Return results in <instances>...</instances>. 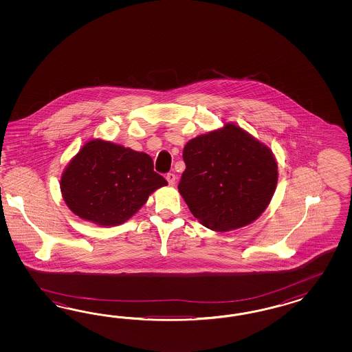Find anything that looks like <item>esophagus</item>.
Wrapping results in <instances>:
<instances>
[{
  "mask_svg": "<svg viewBox=\"0 0 352 352\" xmlns=\"http://www.w3.org/2000/svg\"><path fill=\"white\" fill-rule=\"evenodd\" d=\"M166 181L170 184V186H175L177 183V175L174 173H168L166 174Z\"/></svg>",
  "mask_w": 352,
  "mask_h": 352,
  "instance_id": "esophagus-1",
  "label": "esophagus"
}]
</instances>
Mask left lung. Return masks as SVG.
<instances>
[{
	"label": "left lung",
	"mask_w": 352,
	"mask_h": 352,
	"mask_svg": "<svg viewBox=\"0 0 352 352\" xmlns=\"http://www.w3.org/2000/svg\"><path fill=\"white\" fill-rule=\"evenodd\" d=\"M183 160L178 190L193 217L214 231L254 222L276 190L272 151L234 124L191 139Z\"/></svg>",
	"instance_id": "obj_1"
}]
</instances>
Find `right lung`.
Listing matches in <instances>:
<instances>
[{
	"mask_svg": "<svg viewBox=\"0 0 352 352\" xmlns=\"http://www.w3.org/2000/svg\"><path fill=\"white\" fill-rule=\"evenodd\" d=\"M166 184L153 170L147 153L94 139L65 168L60 191L67 206L80 218L99 226H118Z\"/></svg>",
	"mask_w": 352,
	"mask_h": 352,
	"instance_id": "add662e5",
	"label": "right lung"
}]
</instances>
